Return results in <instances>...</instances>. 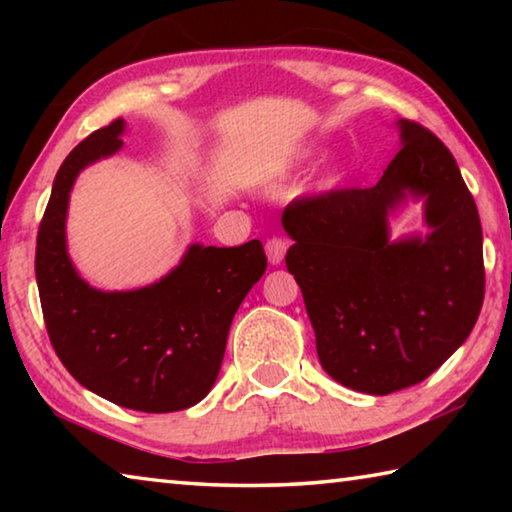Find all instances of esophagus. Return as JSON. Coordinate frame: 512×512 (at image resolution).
<instances>
[{
  "mask_svg": "<svg viewBox=\"0 0 512 512\" xmlns=\"http://www.w3.org/2000/svg\"><path fill=\"white\" fill-rule=\"evenodd\" d=\"M287 241L280 237H273L266 241V257L271 266H280L284 262V255H287Z\"/></svg>",
  "mask_w": 512,
  "mask_h": 512,
  "instance_id": "obj_1",
  "label": "esophagus"
}]
</instances>
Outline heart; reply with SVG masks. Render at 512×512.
Listing matches in <instances>:
<instances>
[{
    "label": "heart",
    "mask_w": 512,
    "mask_h": 512,
    "mask_svg": "<svg viewBox=\"0 0 512 512\" xmlns=\"http://www.w3.org/2000/svg\"><path fill=\"white\" fill-rule=\"evenodd\" d=\"M320 151L316 149V146H307V149H302L300 153H298V158L300 160H311V158H316ZM341 178H343V171H332L329 173V178H327V187H334V185H339L341 183Z\"/></svg>",
    "instance_id": "b5f03b06"
}]
</instances>
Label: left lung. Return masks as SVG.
<instances>
[{"instance_id":"obj_1","label":"left lung","mask_w":512,"mask_h":512,"mask_svg":"<svg viewBox=\"0 0 512 512\" xmlns=\"http://www.w3.org/2000/svg\"><path fill=\"white\" fill-rule=\"evenodd\" d=\"M395 126L400 153L375 187L300 198L282 214L320 366L368 395L427 379L483 305L481 221L454 155L415 121ZM411 202L428 230L391 238L390 221Z\"/></svg>"}]
</instances>
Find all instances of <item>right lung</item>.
Returning <instances> with one entry per match:
<instances>
[{
	"label": "right lung",
	"mask_w": 512,
	"mask_h": 512,
	"mask_svg": "<svg viewBox=\"0 0 512 512\" xmlns=\"http://www.w3.org/2000/svg\"><path fill=\"white\" fill-rule=\"evenodd\" d=\"M126 121L99 128L54 178L36 246V280L51 345L81 386L144 413L189 409L219 377L230 323L266 271L262 241L189 244L167 275L140 289L83 280L67 248L69 196L90 164L121 151Z\"/></svg>",
	"instance_id": "obj_1"
}]
</instances>
